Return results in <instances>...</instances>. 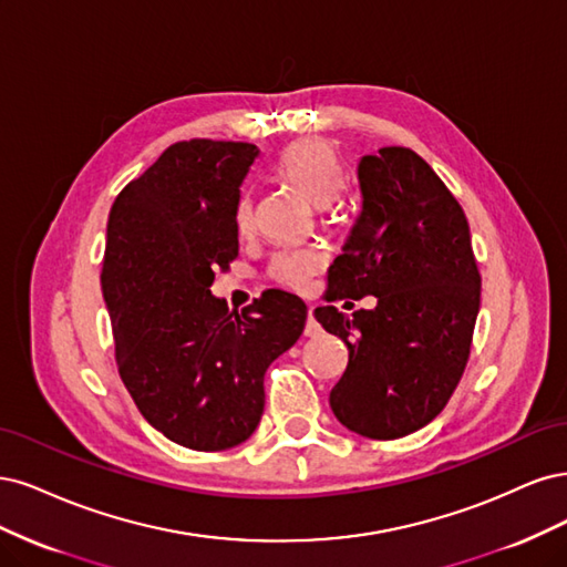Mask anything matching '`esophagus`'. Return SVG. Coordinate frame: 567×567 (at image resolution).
Listing matches in <instances>:
<instances>
[{
  "mask_svg": "<svg viewBox=\"0 0 567 567\" xmlns=\"http://www.w3.org/2000/svg\"><path fill=\"white\" fill-rule=\"evenodd\" d=\"M303 334L306 337H318L320 334V324L313 316V308H308V318H306V327H303Z\"/></svg>",
  "mask_w": 567,
  "mask_h": 567,
  "instance_id": "esophagus-1",
  "label": "esophagus"
}]
</instances>
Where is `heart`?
<instances>
[{"label": "heart", "instance_id": "b5f03b06", "mask_svg": "<svg viewBox=\"0 0 567 567\" xmlns=\"http://www.w3.org/2000/svg\"><path fill=\"white\" fill-rule=\"evenodd\" d=\"M276 172L295 188L310 207L327 209L341 195L346 174L337 151L327 141L306 138L299 141L278 157ZM235 224L240 233L254 226L251 195L243 193L235 207ZM320 268V257L310 249H282L270 261V278L282 287L303 291L313 282Z\"/></svg>", "mask_w": 567, "mask_h": 567}]
</instances>
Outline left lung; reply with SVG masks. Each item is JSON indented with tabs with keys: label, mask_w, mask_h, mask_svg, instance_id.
Here are the masks:
<instances>
[{
	"label": "left lung",
	"mask_w": 567,
	"mask_h": 567,
	"mask_svg": "<svg viewBox=\"0 0 567 567\" xmlns=\"http://www.w3.org/2000/svg\"><path fill=\"white\" fill-rule=\"evenodd\" d=\"M360 214L327 270V301L377 297L353 318L334 306L316 320L349 346L330 393L339 422L372 441L414 433L460 383L481 308V272L464 209L410 148L358 162Z\"/></svg>",
	"instance_id": "8db88e82"
}]
</instances>
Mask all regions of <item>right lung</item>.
<instances>
[{"label": "right lung", "mask_w": 567, "mask_h": 567, "mask_svg": "<svg viewBox=\"0 0 567 567\" xmlns=\"http://www.w3.org/2000/svg\"><path fill=\"white\" fill-rule=\"evenodd\" d=\"M257 145H169L126 186L107 218L101 272L117 370L136 408L169 441L218 452L264 414V374L303 332L306 303L264 291L243 313L212 295L237 257L235 207Z\"/></svg>", "instance_id": "obj_1"}]
</instances>
